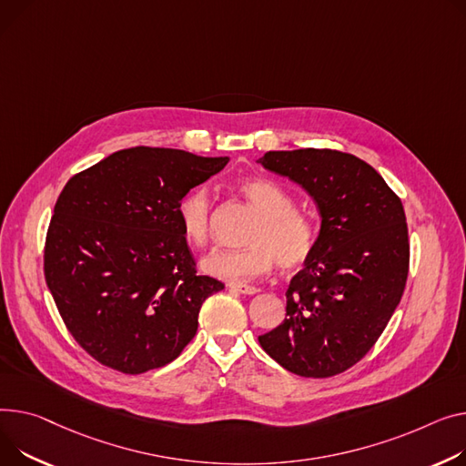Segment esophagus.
<instances>
[{
	"label": "esophagus",
	"instance_id": "34e87169",
	"mask_svg": "<svg viewBox=\"0 0 466 466\" xmlns=\"http://www.w3.org/2000/svg\"><path fill=\"white\" fill-rule=\"evenodd\" d=\"M228 289H230L232 292H239V294H247V296H251V294H257V292H258L257 287L243 285V283H230Z\"/></svg>",
	"mask_w": 466,
	"mask_h": 466
}]
</instances>
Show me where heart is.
<instances>
[{"mask_svg": "<svg viewBox=\"0 0 466 466\" xmlns=\"http://www.w3.org/2000/svg\"><path fill=\"white\" fill-rule=\"evenodd\" d=\"M239 193L260 213V221L245 249H215L202 260V269L225 281H245L268 273L275 258L283 269L305 266L319 245V227L307 213L294 209L292 195L273 179L249 177L238 185ZM181 234L204 247L213 230V206L206 187L185 193L176 208Z\"/></svg>", "mask_w": 466, "mask_h": 466, "instance_id": "heart-1", "label": "heart"}]
</instances>
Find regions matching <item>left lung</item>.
Here are the masks:
<instances>
[{
    "label": "left lung",
    "instance_id": "obj_1",
    "mask_svg": "<svg viewBox=\"0 0 466 466\" xmlns=\"http://www.w3.org/2000/svg\"><path fill=\"white\" fill-rule=\"evenodd\" d=\"M258 163L301 185L322 217L315 255L289 285L285 322L258 343L294 375H339L373 349L405 292V209L382 176L350 153L268 151Z\"/></svg>",
    "mask_w": 466,
    "mask_h": 466
}]
</instances>
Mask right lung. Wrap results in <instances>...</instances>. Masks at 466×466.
I'll use <instances>...</instances> for the list:
<instances>
[{"label":"right lung","mask_w":466,"mask_h":466,"mask_svg":"<svg viewBox=\"0 0 466 466\" xmlns=\"http://www.w3.org/2000/svg\"><path fill=\"white\" fill-rule=\"evenodd\" d=\"M227 163L137 146L67 181L46 232L45 279L67 329L99 363L140 375L195 337L202 303L225 285L197 273L176 208Z\"/></svg>","instance_id":"1"}]
</instances>
